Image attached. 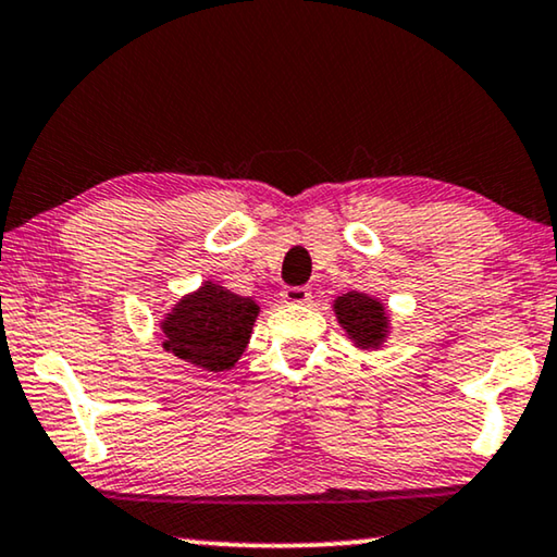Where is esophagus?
<instances>
[{
	"label": "esophagus",
	"mask_w": 557,
	"mask_h": 557,
	"mask_svg": "<svg viewBox=\"0 0 557 557\" xmlns=\"http://www.w3.org/2000/svg\"><path fill=\"white\" fill-rule=\"evenodd\" d=\"M281 298H284L286 304H306V301H311V288L309 286H286L284 292H281Z\"/></svg>",
	"instance_id": "obj_1"
}]
</instances>
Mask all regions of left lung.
I'll return each instance as SVG.
<instances>
[{
	"mask_svg": "<svg viewBox=\"0 0 557 557\" xmlns=\"http://www.w3.org/2000/svg\"><path fill=\"white\" fill-rule=\"evenodd\" d=\"M338 324L349 338L357 342L361 349H376L384 342L386 329H389V319H386L384 306L376 298L367 294L349 292L336 298L334 304Z\"/></svg>",
	"mask_w": 557,
	"mask_h": 557,
	"instance_id": "obj_1",
	"label": "left lung"
}]
</instances>
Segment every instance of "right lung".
<instances>
[{
    "mask_svg": "<svg viewBox=\"0 0 557 557\" xmlns=\"http://www.w3.org/2000/svg\"><path fill=\"white\" fill-rule=\"evenodd\" d=\"M259 304L208 281L163 321V346L206 372H228L251 338Z\"/></svg>",
    "mask_w": 557,
    "mask_h": 557,
    "instance_id": "1",
    "label": "right lung"
}]
</instances>
